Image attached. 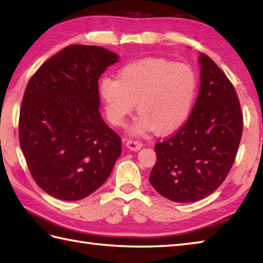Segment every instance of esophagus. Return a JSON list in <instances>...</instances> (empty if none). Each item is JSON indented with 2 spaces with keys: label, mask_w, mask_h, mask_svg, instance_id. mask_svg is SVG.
I'll return each mask as SVG.
<instances>
[{
  "label": "esophagus",
  "mask_w": 263,
  "mask_h": 263,
  "mask_svg": "<svg viewBox=\"0 0 263 263\" xmlns=\"http://www.w3.org/2000/svg\"><path fill=\"white\" fill-rule=\"evenodd\" d=\"M126 147L132 152H137V151H139V149H141L142 143L140 141H137V140H127Z\"/></svg>",
  "instance_id": "esophagus-1"
}]
</instances>
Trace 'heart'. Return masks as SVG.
<instances>
[{"label":"heart","mask_w":263,"mask_h":263,"mask_svg":"<svg viewBox=\"0 0 263 263\" xmlns=\"http://www.w3.org/2000/svg\"><path fill=\"white\" fill-rule=\"evenodd\" d=\"M196 89L192 67L162 58L127 64L118 71V79L104 77L99 82V95L112 125H124L137 102L140 114L128 130L135 137L154 130L159 135L176 131L190 114Z\"/></svg>","instance_id":"obj_1"}]
</instances>
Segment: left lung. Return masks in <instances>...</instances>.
I'll return each mask as SVG.
<instances>
[{
  "mask_svg": "<svg viewBox=\"0 0 263 263\" xmlns=\"http://www.w3.org/2000/svg\"><path fill=\"white\" fill-rule=\"evenodd\" d=\"M200 85L192 114L180 130L155 145L157 161L149 181L178 203L208 197L235 162L243 132L239 100L233 84L206 54L198 57Z\"/></svg>",
  "mask_w": 263,
  "mask_h": 263,
  "instance_id": "obj_1",
  "label": "left lung"
}]
</instances>
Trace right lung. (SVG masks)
I'll list each match as a JSON object with an SVG mask.
<instances>
[{
    "label": "right lung",
    "instance_id": "obj_1",
    "mask_svg": "<svg viewBox=\"0 0 263 263\" xmlns=\"http://www.w3.org/2000/svg\"><path fill=\"white\" fill-rule=\"evenodd\" d=\"M120 55L96 45H69L28 82L19 142L30 174L50 196L80 200L99 188L121 156L120 136L99 111L98 81Z\"/></svg>",
    "mask_w": 263,
    "mask_h": 263
}]
</instances>
